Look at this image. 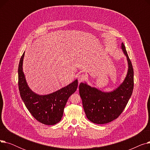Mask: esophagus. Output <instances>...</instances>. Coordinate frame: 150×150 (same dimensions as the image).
<instances>
[{
  "instance_id": "esophagus-1",
  "label": "esophagus",
  "mask_w": 150,
  "mask_h": 150,
  "mask_svg": "<svg viewBox=\"0 0 150 150\" xmlns=\"http://www.w3.org/2000/svg\"><path fill=\"white\" fill-rule=\"evenodd\" d=\"M86 79V76L84 74L79 75V76H78V81H79V83H81V82L84 81Z\"/></svg>"
}]
</instances>
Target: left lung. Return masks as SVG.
Segmentation results:
<instances>
[{"label":"left lung","instance_id":"1","mask_svg":"<svg viewBox=\"0 0 150 150\" xmlns=\"http://www.w3.org/2000/svg\"><path fill=\"white\" fill-rule=\"evenodd\" d=\"M121 49L127 57L128 72L120 86L111 92L91 87L86 82L79 86L80 96L88 119L96 124H105L116 119L127 106L134 88V70L124 44Z\"/></svg>","mask_w":150,"mask_h":150}]
</instances>
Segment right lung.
<instances>
[{
	"instance_id": "obj_1",
	"label": "right lung",
	"mask_w": 150,
	"mask_h": 150,
	"mask_svg": "<svg viewBox=\"0 0 150 150\" xmlns=\"http://www.w3.org/2000/svg\"><path fill=\"white\" fill-rule=\"evenodd\" d=\"M25 52L21 58L18 67V86L20 95L27 109L36 120L44 125H53L59 122L69 97L78 87L75 80L66 87L47 95H39L31 91L23 72Z\"/></svg>"
}]
</instances>
